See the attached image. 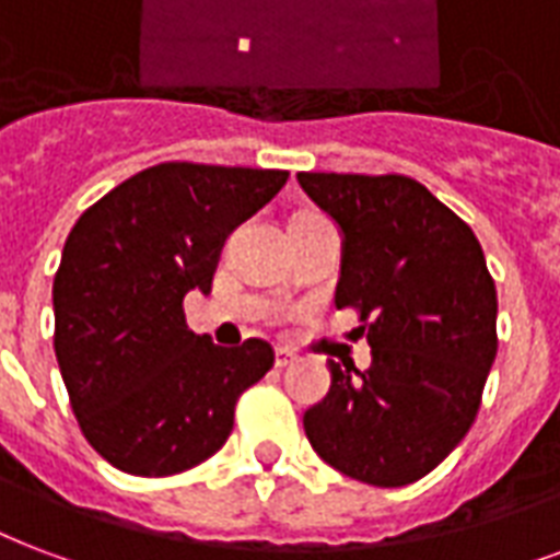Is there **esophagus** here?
Here are the masks:
<instances>
[{"mask_svg": "<svg viewBox=\"0 0 560 560\" xmlns=\"http://www.w3.org/2000/svg\"><path fill=\"white\" fill-rule=\"evenodd\" d=\"M275 363L280 365V369H285V365L295 363V354H292L289 348H277V351H275Z\"/></svg>", "mask_w": 560, "mask_h": 560, "instance_id": "1", "label": "esophagus"}]
</instances>
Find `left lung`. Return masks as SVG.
I'll return each instance as SVG.
<instances>
[{
	"mask_svg": "<svg viewBox=\"0 0 560 560\" xmlns=\"http://www.w3.org/2000/svg\"><path fill=\"white\" fill-rule=\"evenodd\" d=\"M342 235L336 306L360 310L372 365L327 360L304 413L315 455L354 481L405 487L455 452L495 360V285L460 218L410 176L298 174Z\"/></svg>",
	"mask_w": 560,
	"mask_h": 560,
	"instance_id": "1",
	"label": "left lung"
}]
</instances>
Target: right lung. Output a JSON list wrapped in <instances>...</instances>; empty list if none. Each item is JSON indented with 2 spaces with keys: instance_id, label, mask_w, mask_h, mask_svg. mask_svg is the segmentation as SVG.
Wrapping results in <instances>:
<instances>
[{
  "instance_id": "right-lung-1",
  "label": "right lung",
  "mask_w": 560,
  "mask_h": 560,
  "mask_svg": "<svg viewBox=\"0 0 560 560\" xmlns=\"http://www.w3.org/2000/svg\"><path fill=\"white\" fill-rule=\"evenodd\" d=\"M285 179L165 162L112 188L67 235L52 283L58 369L82 434L120 472L203 464L233 431L238 395L275 365L262 339L221 348L191 334L183 298L212 292L224 238Z\"/></svg>"
}]
</instances>
